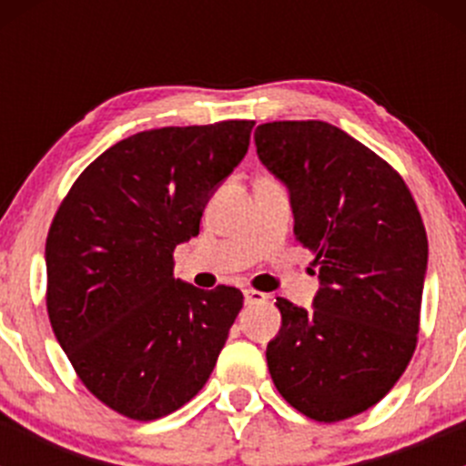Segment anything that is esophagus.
<instances>
[{
	"label": "esophagus",
	"mask_w": 466,
	"mask_h": 466,
	"mask_svg": "<svg viewBox=\"0 0 466 466\" xmlns=\"http://www.w3.org/2000/svg\"><path fill=\"white\" fill-rule=\"evenodd\" d=\"M243 298H246V307H255V304H263V302H266L268 295L261 293V290L246 289V290H243Z\"/></svg>",
	"instance_id": "esophagus-1"
}]
</instances>
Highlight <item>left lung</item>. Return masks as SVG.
<instances>
[{
	"label": "left lung",
	"instance_id": "left-lung-1",
	"mask_svg": "<svg viewBox=\"0 0 466 466\" xmlns=\"http://www.w3.org/2000/svg\"><path fill=\"white\" fill-rule=\"evenodd\" d=\"M255 144L289 191L295 237L320 281L311 309L277 298L268 370L302 415L347 420L379 403L410 363L429 268L424 223L401 176L336 126L272 121L257 126Z\"/></svg>",
	"mask_w": 466,
	"mask_h": 466
}]
</instances>
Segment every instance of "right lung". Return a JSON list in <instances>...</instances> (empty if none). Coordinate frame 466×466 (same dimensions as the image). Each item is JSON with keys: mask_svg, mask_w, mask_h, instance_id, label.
Listing matches in <instances>:
<instances>
[{"mask_svg": "<svg viewBox=\"0 0 466 466\" xmlns=\"http://www.w3.org/2000/svg\"><path fill=\"white\" fill-rule=\"evenodd\" d=\"M255 121L157 128L98 155L46 237V309L89 392L150 421L198 394L243 307L234 286L173 277L214 191L241 164Z\"/></svg>", "mask_w": 466, "mask_h": 466, "instance_id": "1", "label": "right lung"}]
</instances>
